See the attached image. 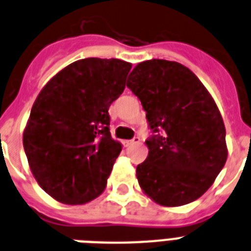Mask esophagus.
I'll return each instance as SVG.
<instances>
[{"mask_svg":"<svg viewBox=\"0 0 251 251\" xmlns=\"http://www.w3.org/2000/svg\"><path fill=\"white\" fill-rule=\"evenodd\" d=\"M139 143H140V138L139 136H135L134 139L127 140V142H126V146H132V144H139Z\"/></svg>","mask_w":251,"mask_h":251,"instance_id":"34e87169","label":"esophagus"}]
</instances>
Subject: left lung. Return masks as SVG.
Segmentation results:
<instances>
[{
    "label": "left lung",
    "instance_id": "8db88e82",
    "mask_svg": "<svg viewBox=\"0 0 251 251\" xmlns=\"http://www.w3.org/2000/svg\"><path fill=\"white\" fill-rule=\"evenodd\" d=\"M126 86L139 98L153 135L136 166L140 188L161 206H182L210 188L227 161L226 127L197 76L176 62L139 63Z\"/></svg>",
    "mask_w": 251,
    "mask_h": 251
}]
</instances>
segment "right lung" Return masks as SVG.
I'll return each mask as SVG.
<instances>
[{
    "mask_svg": "<svg viewBox=\"0 0 251 251\" xmlns=\"http://www.w3.org/2000/svg\"><path fill=\"white\" fill-rule=\"evenodd\" d=\"M131 63L86 58L59 71L36 98L23 131L34 179L52 199L82 205L100 196L122 146L109 132V105Z\"/></svg>",
    "mask_w": 251,
    "mask_h": 251,
    "instance_id": "obj_1",
    "label": "right lung"
}]
</instances>
